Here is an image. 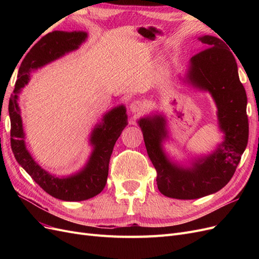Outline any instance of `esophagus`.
I'll list each match as a JSON object with an SVG mask.
<instances>
[{
  "label": "esophagus",
  "instance_id": "esophagus-1",
  "mask_svg": "<svg viewBox=\"0 0 259 259\" xmlns=\"http://www.w3.org/2000/svg\"><path fill=\"white\" fill-rule=\"evenodd\" d=\"M130 109H131V111L133 112V114L138 115V114H142L145 111L146 105L140 100H134V101H132V103H131Z\"/></svg>",
  "mask_w": 259,
  "mask_h": 259
}]
</instances>
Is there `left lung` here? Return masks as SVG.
<instances>
[{
    "mask_svg": "<svg viewBox=\"0 0 259 259\" xmlns=\"http://www.w3.org/2000/svg\"><path fill=\"white\" fill-rule=\"evenodd\" d=\"M199 40L206 49L191 57L185 82L213 97L224 142L214 152L183 166L163 150V139L168 137L165 119L154 114L138 121L160 192L179 200L199 199L224 188L236 171L248 140L247 97L236 58L221 38L204 35Z\"/></svg>",
    "mask_w": 259,
    "mask_h": 259,
    "instance_id": "left-lung-1",
    "label": "left lung"
}]
</instances>
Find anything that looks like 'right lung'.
I'll return each mask as SVG.
<instances>
[{
	"instance_id": "1",
	"label": "right lung",
	"mask_w": 259,
	"mask_h": 259,
	"mask_svg": "<svg viewBox=\"0 0 259 259\" xmlns=\"http://www.w3.org/2000/svg\"><path fill=\"white\" fill-rule=\"evenodd\" d=\"M83 31H53L44 35L21 61L18 80L9 104L11 117V146L15 159L34 182L52 197L62 201H84L103 191L107 183L109 161L117 138L127 125L126 109L122 105L107 112L103 122L94 127L90 143L93 151L86 165L70 176H55L43 169L31 156L25 143L18 94L30 80V72L75 51L85 42Z\"/></svg>"
}]
</instances>
